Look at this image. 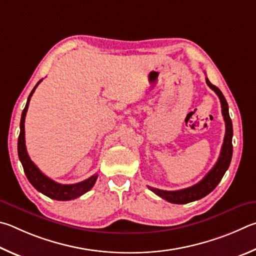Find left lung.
<instances>
[{"instance_id":"1","label":"left lung","mask_w":256,"mask_h":256,"mask_svg":"<svg viewBox=\"0 0 256 256\" xmlns=\"http://www.w3.org/2000/svg\"><path fill=\"white\" fill-rule=\"evenodd\" d=\"M206 83L208 84V86L214 90V93L217 94L220 98L222 103V112L224 116V120H225L226 124V132H225V138H224V142L222 146L220 155H219V158L217 163L214 165V168L210 170L207 176H206L202 180L196 183V184L192 186L190 188H186V189L178 190V191H165V190H160L156 189V188L148 186L150 191H153L155 194H158L160 198L164 200L168 201V202L176 204H184L192 202V201L199 200L204 198L207 194H209L214 188L218 186V183L222 181L224 174L230 168L232 156V119L230 116V112H228V103L226 101L225 96L222 93L220 90L217 86H214V84L210 83L208 78H206Z\"/></svg>"}]
</instances>
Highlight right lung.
Segmentation results:
<instances>
[{
  "instance_id": "right-lung-1",
  "label": "right lung",
  "mask_w": 256,
  "mask_h": 256,
  "mask_svg": "<svg viewBox=\"0 0 256 256\" xmlns=\"http://www.w3.org/2000/svg\"><path fill=\"white\" fill-rule=\"evenodd\" d=\"M42 80H40L39 82L36 84L32 91L29 94L28 101L24 106V111H22L21 121H20V135L19 140H18V155H19V160L24 166L26 176L28 178L29 182L34 186L36 190L42 192V194L49 196L50 199L60 200V201H67L72 199L78 198L84 194H86L88 190H91L94 183H96L98 178V174H94L91 178H86L82 182L75 183V184H60L52 181V178L44 176V174L40 171V170L36 166V164L30 160L28 153H26V140H24V120L26 114L28 111L30 98L32 96L34 90L37 88L38 84L42 82Z\"/></svg>"
}]
</instances>
